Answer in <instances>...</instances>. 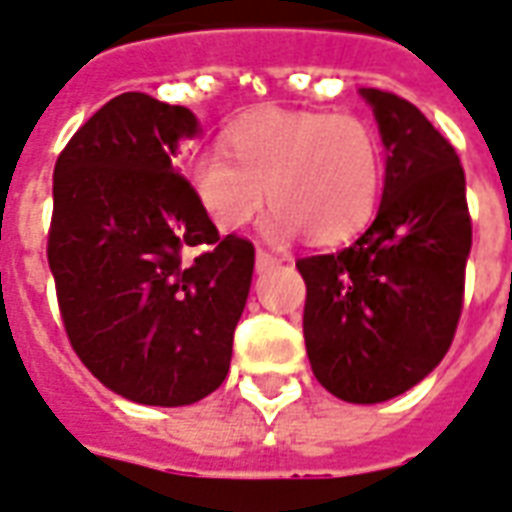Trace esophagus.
Returning a JSON list of instances; mask_svg holds the SVG:
<instances>
[{"mask_svg": "<svg viewBox=\"0 0 512 512\" xmlns=\"http://www.w3.org/2000/svg\"><path fill=\"white\" fill-rule=\"evenodd\" d=\"M281 264V259L278 256H273V253H267V250H256V270L259 273H264V270H273V267H278Z\"/></svg>", "mask_w": 512, "mask_h": 512, "instance_id": "1", "label": "esophagus"}]
</instances>
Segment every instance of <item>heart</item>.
<instances>
[{"label":"heart","instance_id":"1","mask_svg":"<svg viewBox=\"0 0 512 512\" xmlns=\"http://www.w3.org/2000/svg\"><path fill=\"white\" fill-rule=\"evenodd\" d=\"M223 151L190 162V192L217 231H239L262 209V234L289 242L308 231L320 245L344 242L372 220L383 187V151L358 115L250 112L226 132Z\"/></svg>","mask_w":512,"mask_h":512}]
</instances>
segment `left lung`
<instances>
[{
	"instance_id": "8db88e82",
	"label": "left lung",
	"mask_w": 512,
	"mask_h": 512,
	"mask_svg": "<svg viewBox=\"0 0 512 512\" xmlns=\"http://www.w3.org/2000/svg\"><path fill=\"white\" fill-rule=\"evenodd\" d=\"M386 148L372 226L344 250L297 262L306 281V353L333 397H400L447 355L471 250L466 176L449 140L411 101L358 90Z\"/></svg>"
}]
</instances>
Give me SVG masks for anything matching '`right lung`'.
Here are the masks:
<instances>
[{"mask_svg":"<svg viewBox=\"0 0 512 512\" xmlns=\"http://www.w3.org/2000/svg\"><path fill=\"white\" fill-rule=\"evenodd\" d=\"M198 134L187 107L121 93L54 165L49 267L65 331L107 389L140 405L212 394L248 303L253 245L220 237L173 168Z\"/></svg>","mask_w":512,"mask_h":512,"instance_id":"obj_1","label":"right lung"}]
</instances>
